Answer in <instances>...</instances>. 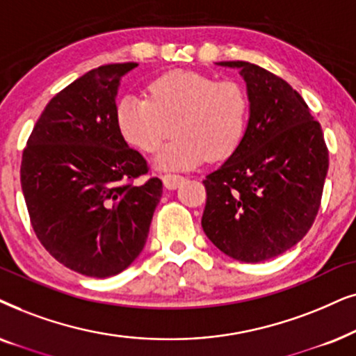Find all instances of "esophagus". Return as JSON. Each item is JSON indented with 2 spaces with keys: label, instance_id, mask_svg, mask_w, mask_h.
Wrapping results in <instances>:
<instances>
[{
  "label": "esophagus",
  "instance_id": "obj_1",
  "mask_svg": "<svg viewBox=\"0 0 356 356\" xmlns=\"http://www.w3.org/2000/svg\"><path fill=\"white\" fill-rule=\"evenodd\" d=\"M184 181H186V179H184L182 175H177V174H164L163 175L164 187L169 188V191H174V188H177Z\"/></svg>",
  "mask_w": 356,
  "mask_h": 356
}]
</instances>
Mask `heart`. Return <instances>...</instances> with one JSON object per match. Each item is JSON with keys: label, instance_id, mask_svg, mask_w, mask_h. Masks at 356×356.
<instances>
[{"label": "heart", "instance_id": "b5f03b06", "mask_svg": "<svg viewBox=\"0 0 356 356\" xmlns=\"http://www.w3.org/2000/svg\"><path fill=\"white\" fill-rule=\"evenodd\" d=\"M149 101L127 96L117 104L115 120L129 145L154 153L159 169L186 170L207 158L221 161L231 156L243 140L249 102L234 81H215L193 71H170L148 86ZM175 129H172V127Z\"/></svg>", "mask_w": 356, "mask_h": 356}]
</instances>
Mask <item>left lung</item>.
<instances>
[{"label": "left lung", "instance_id": "1", "mask_svg": "<svg viewBox=\"0 0 356 356\" xmlns=\"http://www.w3.org/2000/svg\"><path fill=\"white\" fill-rule=\"evenodd\" d=\"M216 65L239 70L249 120L234 153L203 181L202 227L229 257L264 262L309 231L321 207L329 151L319 122L286 81L248 61Z\"/></svg>", "mask_w": 356, "mask_h": 356}]
</instances>
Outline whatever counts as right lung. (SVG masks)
I'll use <instances>...</instances> for the list:
<instances>
[{
  "mask_svg": "<svg viewBox=\"0 0 356 356\" xmlns=\"http://www.w3.org/2000/svg\"><path fill=\"white\" fill-rule=\"evenodd\" d=\"M138 63L94 68L42 112L22 153L21 186L42 245L65 267L94 278L120 273L146 244L163 195L117 127L120 79Z\"/></svg>",
  "mask_w": 356,
  "mask_h": 356,
  "instance_id": "add662e5",
  "label": "right lung"
}]
</instances>
